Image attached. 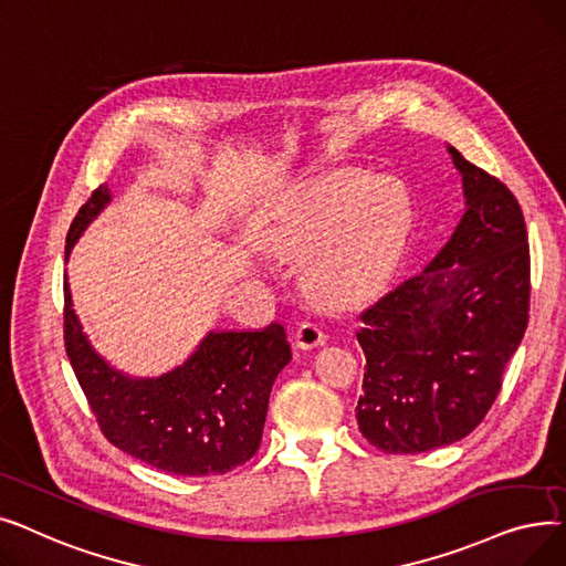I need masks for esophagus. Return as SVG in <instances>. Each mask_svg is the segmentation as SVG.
<instances>
[{"label":"esophagus","mask_w":566,"mask_h":566,"mask_svg":"<svg viewBox=\"0 0 566 566\" xmlns=\"http://www.w3.org/2000/svg\"><path fill=\"white\" fill-rule=\"evenodd\" d=\"M294 343L302 349H313L325 343V332H322V327H317L315 322H302L300 329L294 332Z\"/></svg>","instance_id":"obj_1"}]
</instances>
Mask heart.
<instances>
[{"label":"heart","mask_w":566,"mask_h":566,"mask_svg":"<svg viewBox=\"0 0 566 566\" xmlns=\"http://www.w3.org/2000/svg\"><path fill=\"white\" fill-rule=\"evenodd\" d=\"M340 172L315 184L281 232V247L311 255L308 285L343 304L378 287L394 266L412 223V202L396 179Z\"/></svg>","instance_id":"obj_1"}]
</instances>
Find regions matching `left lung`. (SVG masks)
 <instances>
[{
    "label": "left lung",
    "mask_w": 566,
    "mask_h": 566,
    "mask_svg": "<svg viewBox=\"0 0 566 566\" xmlns=\"http://www.w3.org/2000/svg\"><path fill=\"white\" fill-rule=\"evenodd\" d=\"M468 211L423 274L366 308L357 402L361 436L385 453L459 442L489 415L530 317L523 209L493 175L449 147Z\"/></svg>",
    "instance_id": "1"
}]
</instances>
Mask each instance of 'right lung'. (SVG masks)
<instances>
[{
  "instance_id": "right-lung-1",
  "label": "right lung",
  "mask_w": 566,
  "mask_h": 566,
  "mask_svg": "<svg viewBox=\"0 0 566 566\" xmlns=\"http://www.w3.org/2000/svg\"><path fill=\"white\" fill-rule=\"evenodd\" d=\"M111 202L105 186L80 207L75 239ZM64 347L101 433L156 470L181 476L226 474L260 449L269 394L292 353L279 322L262 332H211L184 366L156 380H130L85 338L64 283Z\"/></svg>"
}]
</instances>
